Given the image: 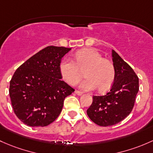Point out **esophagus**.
Returning <instances> with one entry per match:
<instances>
[{"instance_id":"1","label":"esophagus","mask_w":153,"mask_h":153,"mask_svg":"<svg viewBox=\"0 0 153 153\" xmlns=\"http://www.w3.org/2000/svg\"><path fill=\"white\" fill-rule=\"evenodd\" d=\"M75 94H77V95H79V96H81L82 94V92L80 91H78V90H76V91H75Z\"/></svg>"}]
</instances>
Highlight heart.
I'll list each match as a JSON object with an SVG mask.
<instances>
[{"mask_svg": "<svg viewBox=\"0 0 153 153\" xmlns=\"http://www.w3.org/2000/svg\"><path fill=\"white\" fill-rule=\"evenodd\" d=\"M59 69L62 78L71 85L77 84L85 71V79L80 87L85 91L98 88L100 92L109 89L114 82L116 70L111 61L103 58L97 51L84 48L75 53V62L65 59L60 62Z\"/></svg>", "mask_w": 153, "mask_h": 153, "instance_id": "heart-1", "label": "heart"}]
</instances>
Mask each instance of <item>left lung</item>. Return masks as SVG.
<instances>
[{
    "mask_svg": "<svg viewBox=\"0 0 153 153\" xmlns=\"http://www.w3.org/2000/svg\"><path fill=\"white\" fill-rule=\"evenodd\" d=\"M116 76L111 91L104 96H94L87 110L91 121L102 127L118 124L134 107L139 90L138 77L131 67L114 50L112 51Z\"/></svg>",
    "mask_w": 153,
    "mask_h": 153,
    "instance_id": "1",
    "label": "left lung"
}]
</instances>
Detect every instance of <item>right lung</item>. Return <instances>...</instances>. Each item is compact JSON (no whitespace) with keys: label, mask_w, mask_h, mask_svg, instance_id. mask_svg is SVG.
<instances>
[{"label":"right lung","mask_w":153,"mask_h":153,"mask_svg":"<svg viewBox=\"0 0 153 153\" xmlns=\"http://www.w3.org/2000/svg\"><path fill=\"white\" fill-rule=\"evenodd\" d=\"M71 48L50 45L15 71L9 97L17 117L30 127H45L59 116L74 89L61 80V59Z\"/></svg>","instance_id":"obj_1"}]
</instances>
